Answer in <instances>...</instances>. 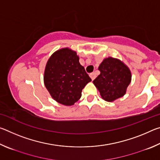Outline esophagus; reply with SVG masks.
I'll list each match as a JSON object with an SVG mask.
<instances>
[{"mask_svg": "<svg viewBox=\"0 0 160 160\" xmlns=\"http://www.w3.org/2000/svg\"><path fill=\"white\" fill-rule=\"evenodd\" d=\"M90 76L92 80H94V79H95V78H96L95 72H91V73L90 74Z\"/></svg>", "mask_w": 160, "mask_h": 160, "instance_id": "esophagus-1", "label": "esophagus"}]
</instances>
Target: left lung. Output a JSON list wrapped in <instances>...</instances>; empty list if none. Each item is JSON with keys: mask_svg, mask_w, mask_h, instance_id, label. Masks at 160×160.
I'll list each match as a JSON object with an SVG mask.
<instances>
[{"mask_svg": "<svg viewBox=\"0 0 160 160\" xmlns=\"http://www.w3.org/2000/svg\"><path fill=\"white\" fill-rule=\"evenodd\" d=\"M99 70L100 75L93 83L103 99L113 102L126 94L131 80V73L125 64L118 59L109 57L99 65Z\"/></svg>", "mask_w": 160, "mask_h": 160, "instance_id": "obj_1", "label": "left lung"}]
</instances>
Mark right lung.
Listing matches in <instances>:
<instances>
[{"label":"right lung","instance_id":"add662e5","mask_svg":"<svg viewBox=\"0 0 160 160\" xmlns=\"http://www.w3.org/2000/svg\"><path fill=\"white\" fill-rule=\"evenodd\" d=\"M44 85L56 102L71 106L82 96V90L92 80L79 63L75 51L62 48L56 51L47 63Z\"/></svg>","mask_w":160,"mask_h":160}]
</instances>
